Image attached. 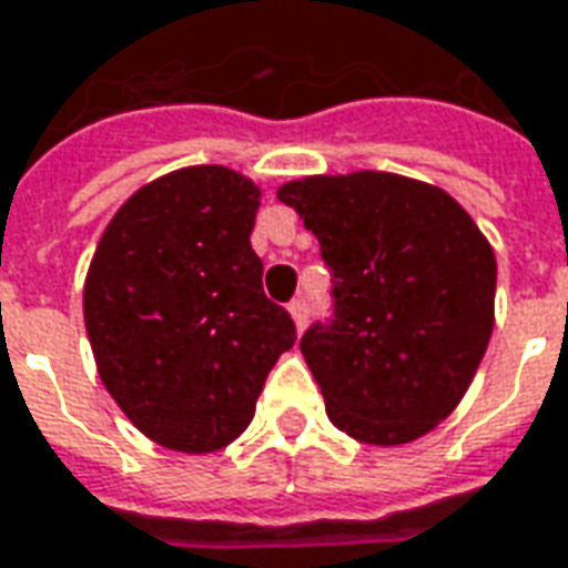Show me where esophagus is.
Segmentation results:
<instances>
[{
  "label": "esophagus",
  "instance_id": "34e87169",
  "mask_svg": "<svg viewBox=\"0 0 568 568\" xmlns=\"http://www.w3.org/2000/svg\"><path fill=\"white\" fill-rule=\"evenodd\" d=\"M287 310H291L293 322H296V328H300V331L306 328V318H310V303H306V296H293Z\"/></svg>",
  "mask_w": 568,
  "mask_h": 568
}]
</instances>
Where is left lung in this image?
Here are the masks:
<instances>
[{"mask_svg": "<svg viewBox=\"0 0 568 568\" xmlns=\"http://www.w3.org/2000/svg\"><path fill=\"white\" fill-rule=\"evenodd\" d=\"M277 200L331 268L334 312L300 341L328 418L375 447L428 435L463 399L494 331L485 234L440 186L387 171L303 178Z\"/></svg>", "mask_w": 568, "mask_h": 568, "instance_id": "1", "label": "left lung"}]
</instances>
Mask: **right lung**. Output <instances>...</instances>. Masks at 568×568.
I'll use <instances>...</instances> for the list:
<instances>
[{"label": "right lung", "instance_id": "add662e5", "mask_svg": "<svg viewBox=\"0 0 568 568\" xmlns=\"http://www.w3.org/2000/svg\"><path fill=\"white\" fill-rule=\"evenodd\" d=\"M258 186L193 165L140 186L99 240L83 322L99 378L143 435L222 450L253 422L265 378L296 341L262 291L250 246Z\"/></svg>", "mask_w": 568, "mask_h": 568}]
</instances>
